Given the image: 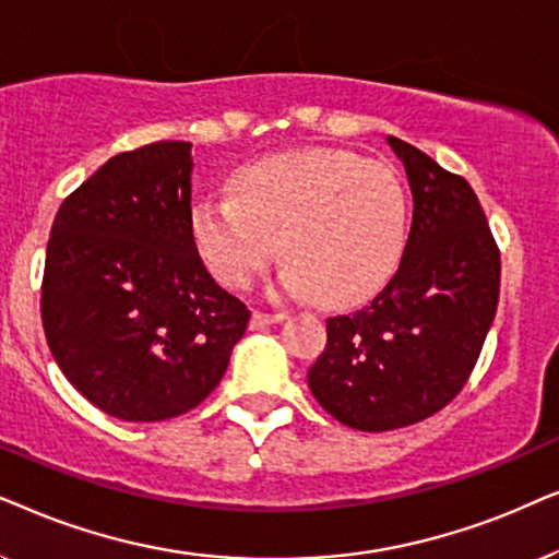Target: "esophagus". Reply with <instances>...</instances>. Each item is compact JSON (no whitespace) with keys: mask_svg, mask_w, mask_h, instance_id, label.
<instances>
[{"mask_svg":"<svg viewBox=\"0 0 559 559\" xmlns=\"http://www.w3.org/2000/svg\"><path fill=\"white\" fill-rule=\"evenodd\" d=\"M286 319V311H252L250 326L252 330H265V326L278 324Z\"/></svg>","mask_w":559,"mask_h":559,"instance_id":"esophagus-1","label":"esophagus"}]
</instances>
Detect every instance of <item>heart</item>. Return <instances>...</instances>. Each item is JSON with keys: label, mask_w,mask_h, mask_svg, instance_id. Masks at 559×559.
Wrapping results in <instances>:
<instances>
[{"label": "heart", "mask_w": 559, "mask_h": 559, "mask_svg": "<svg viewBox=\"0 0 559 559\" xmlns=\"http://www.w3.org/2000/svg\"><path fill=\"white\" fill-rule=\"evenodd\" d=\"M235 197L191 210L197 248L245 288L284 248L286 281L319 304H353L383 284L406 237V197L381 163L345 151L281 153L240 168Z\"/></svg>", "instance_id": "1"}]
</instances>
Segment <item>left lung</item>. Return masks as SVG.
Instances as JSON below:
<instances>
[{
	"instance_id": "left-lung-1",
	"label": "left lung",
	"mask_w": 559,
	"mask_h": 559,
	"mask_svg": "<svg viewBox=\"0 0 559 559\" xmlns=\"http://www.w3.org/2000/svg\"><path fill=\"white\" fill-rule=\"evenodd\" d=\"M404 160L414 214L399 271L368 307L326 319L309 389L360 431L424 421L463 391L501 292V250L473 186L419 147L389 138Z\"/></svg>"
}]
</instances>
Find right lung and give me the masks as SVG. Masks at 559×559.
<instances>
[{"label":"right lung","mask_w":559,"mask_h":559,"mask_svg":"<svg viewBox=\"0 0 559 559\" xmlns=\"http://www.w3.org/2000/svg\"><path fill=\"white\" fill-rule=\"evenodd\" d=\"M40 314L58 368L115 419H174L217 389L250 311L197 250L191 143L119 153L63 199Z\"/></svg>","instance_id":"right-lung-1"}]
</instances>
